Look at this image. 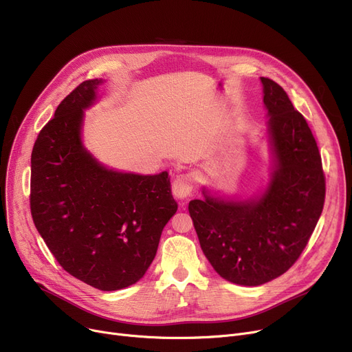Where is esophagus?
Here are the masks:
<instances>
[{
  "label": "esophagus",
  "instance_id": "1",
  "mask_svg": "<svg viewBox=\"0 0 352 352\" xmlns=\"http://www.w3.org/2000/svg\"><path fill=\"white\" fill-rule=\"evenodd\" d=\"M173 194L178 199H187L192 194V179L190 175H178L173 182Z\"/></svg>",
  "mask_w": 352,
  "mask_h": 352
}]
</instances>
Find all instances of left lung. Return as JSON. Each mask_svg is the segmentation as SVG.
I'll list each match as a JSON object with an SVG mask.
<instances>
[{
  "instance_id": "left-lung-1",
  "label": "left lung",
  "mask_w": 352,
  "mask_h": 352,
  "mask_svg": "<svg viewBox=\"0 0 352 352\" xmlns=\"http://www.w3.org/2000/svg\"><path fill=\"white\" fill-rule=\"evenodd\" d=\"M271 170L265 187L250 198L202 188L190 215L207 260L224 280L263 285L298 260L322 212L325 177L305 118L287 92L261 77Z\"/></svg>"
}]
</instances>
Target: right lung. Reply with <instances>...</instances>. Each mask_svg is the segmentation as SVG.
<instances>
[{
  "mask_svg": "<svg viewBox=\"0 0 352 352\" xmlns=\"http://www.w3.org/2000/svg\"><path fill=\"white\" fill-rule=\"evenodd\" d=\"M104 80L67 96L31 154V214L58 264L80 281L117 291L140 281L177 212L168 173H124L100 162L82 142L85 109Z\"/></svg>",
  "mask_w": 352,
  "mask_h": 352,
  "instance_id": "1",
  "label": "right lung"
}]
</instances>
